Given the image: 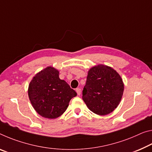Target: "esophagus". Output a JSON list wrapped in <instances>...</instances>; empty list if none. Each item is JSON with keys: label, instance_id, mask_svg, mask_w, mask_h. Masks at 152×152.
Wrapping results in <instances>:
<instances>
[{"label": "esophagus", "instance_id": "34e87169", "mask_svg": "<svg viewBox=\"0 0 152 152\" xmlns=\"http://www.w3.org/2000/svg\"><path fill=\"white\" fill-rule=\"evenodd\" d=\"M76 91L77 94H78V95H80V93H81V89H80V88H77L76 89Z\"/></svg>", "mask_w": 152, "mask_h": 152}]
</instances>
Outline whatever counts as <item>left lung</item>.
<instances>
[{"mask_svg": "<svg viewBox=\"0 0 152 152\" xmlns=\"http://www.w3.org/2000/svg\"><path fill=\"white\" fill-rule=\"evenodd\" d=\"M124 84L112 67L99 65L88 72L83 99L91 112L103 115L113 112L121 100Z\"/></svg>", "mask_w": 152, "mask_h": 152, "instance_id": "1", "label": "left lung"}]
</instances>
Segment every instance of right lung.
Here are the masks:
<instances>
[{
  "mask_svg": "<svg viewBox=\"0 0 152 152\" xmlns=\"http://www.w3.org/2000/svg\"><path fill=\"white\" fill-rule=\"evenodd\" d=\"M76 91L59 78V72L47 67L30 82L28 96L33 107L42 117L56 118L63 114Z\"/></svg>",
  "mask_w": 152,
  "mask_h": 152,
  "instance_id": "obj_1",
  "label": "right lung"
}]
</instances>
